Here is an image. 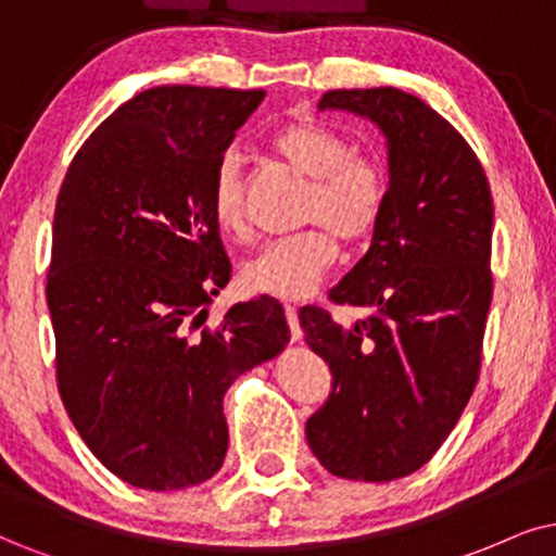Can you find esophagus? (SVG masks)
Returning a JSON list of instances; mask_svg holds the SVG:
<instances>
[{
	"label": "esophagus",
	"instance_id": "34e87169",
	"mask_svg": "<svg viewBox=\"0 0 556 556\" xmlns=\"http://www.w3.org/2000/svg\"><path fill=\"white\" fill-rule=\"evenodd\" d=\"M285 315H287V326H290V330H292V343H298V341L302 339L298 307H294V305H285Z\"/></svg>",
	"mask_w": 556,
	"mask_h": 556
}]
</instances>
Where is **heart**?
<instances>
[{"label":"heart","mask_w":556,"mask_h":556,"mask_svg":"<svg viewBox=\"0 0 556 556\" xmlns=\"http://www.w3.org/2000/svg\"><path fill=\"white\" fill-rule=\"evenodd\" d=\"M271 151L294 172L311 179L302 202V223H315L300 233L264 245L241 266V285L254 294L277 300L307 298L339 256V235L354 245L375 233L390 197L382 164L362 153L339 130L315 121L285 125L269 140ZM210 210L226 236L249 233L241 161L226 153L217 161L210 185Z\"/></svg>","instance_id":"b5f03b06"}]
</instances>
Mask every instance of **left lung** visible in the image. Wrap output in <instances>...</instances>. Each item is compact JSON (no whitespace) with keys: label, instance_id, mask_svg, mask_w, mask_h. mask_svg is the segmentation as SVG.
<instances>
[{"label":"left lung","instance_id":"8db88e82","mask_svg":"<svg viewBox=\"0 0 556 556\" xmlns=\"http://www.w3.org/2000/svg\"><path fill=\"white\" fill-rule=\"evenodd\" d=\"M318 108L379 125L390 197L369 251L328 294L369 318L341 328L323 307L300 311L307 346L333 375L305 435L330 475L390 482L439 452L480 377L493 197L467 140L418 97L333 89Z\"/></svg>","mask_w":556,"mask_h":556}]
</instances>
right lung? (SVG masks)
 <instances>
[{"label": "right lung", "mask_w": 556, "mask_h": 556, "mask_svg": "<svg viewBox=\"0 0 556 556\" xmlns=\"http://www.w3.org/2000/svg\"><path fill=\"white\" fill-rule=\"evenodd\" d=\"M262 100V89L140 91L87 138L55 200V382L84 444L132 488L210 480L228 452L223 395L290 341L274 298L207 326L230 279L210 185Z\"/></svg>", "instance_id": "add662e5"}]
</instances>
